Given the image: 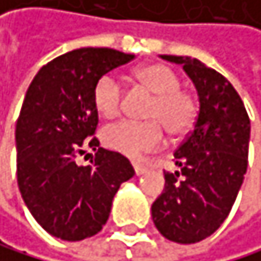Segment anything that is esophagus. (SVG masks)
Wrapping results in <instances>:
<instances>
[{"mask_svg":"<svg viewBox=\"0 0 261 261\" xmlns=\"http://www.w3.org/2000/svg\"><path fill=\"white\" fill-rule=\"evenodd\" d=\"M133 169H135V174H136V175H143L144 172L148 170L144 166H141V164H133Z\"/></svg>","mask_w":261,"mask_h":261,"instance_id":"34e87169","label":"esophagus"}]
</instances>
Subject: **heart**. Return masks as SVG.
Returning <instances> with one entry per match:
<instances>
[{
	"mask_svg": "<svg viewBox=\"0 0 261 261\" xmlns=\"http://www.w3.org/2000/svg\"><path fill=\"white\" fill-rule=\"evenodd\" d=\"M135 81L154 94L144 118L148 121L123 120L107 126L102 133L107 148L138 158L154 151L164 143V128L172 136H184L195 125L198 105L195 97L182 89L180 76L164 63H151L135 71ZM92 102L105 118H115L123 109V89L113 74H103L97 79L92 91Z\"/></svg>",
	"mask_w": 261,
	"mask_h": 261,
	"instance_id": "1",
	"label": "heart"
}]
</instances>
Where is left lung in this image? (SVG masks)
Returning a JSON list of instances; mask_svg holds the SVG:
<instances>
[{"label": "left lung", "instance_id": "1", "mask_svg": "<svg viewBox=\"0 0 261 261\" xmlns=\"http://www.w3.org/2000/svg\"><path fill=\"white\" fill-rule=\"evenodd\" d=\"M182 65L200 97L193 129L174 152L178 167L164 172L166 188L152 203L159 232L195 244L216 232L229 216L249 166L250 118L241 95L216 69L196 58L162 55Z\"/></svg>", "mask_w": 261, "mask_h": 261}]
</instances>
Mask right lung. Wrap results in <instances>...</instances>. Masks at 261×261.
<instances>
[{
	"label": "right lung",
	"mask_w": 261,
	"mask_h": 261,
	"mask_svg": "<svg viewBox=\"0 0 261 261\" xmlns=\"http://www.w3.org/2000/svg\"><path fill=\"white\" fill-rule=\"evenodd\" d=\"M133 58L112 48L73 50L42 66L27 89L16 123L17 185L35 221L63 241L97 234L120 185L135 175L125 156L99 148L92 102L97 79ZM84 147L93 161L77 166Z\"/></svg>",
	"instance_id": "add662e5"
}]
</instances>
